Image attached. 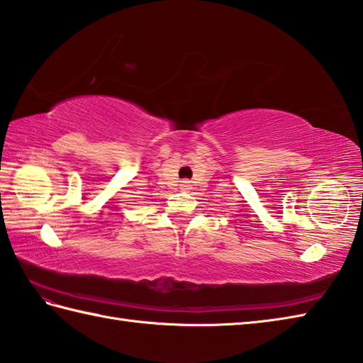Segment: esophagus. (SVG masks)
I'll use <instances>...</instances> for the list:
<instances>
[{
    "label": "esophagus",
    "mask_w": 363,
    "mask_h": 363,
    "mask_svg": "<svg viewBox=\"0 0 363 363\" xmlns=\"http://www.w3.org/2000/svg\"><path fill=\"white\" fill-rule=\"evenodd\" d=\"M189 188V182H183L182 183V189H188Z\"/></svg>",
    "instance_id": "obj_1"
}]
</instances>
